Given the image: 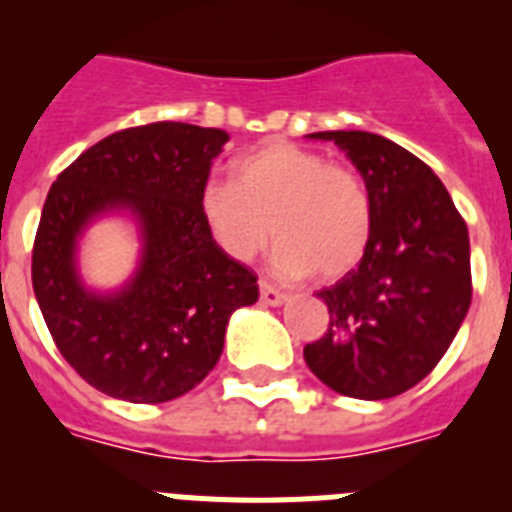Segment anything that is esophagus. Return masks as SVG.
Here are the masks:
<instances>
[{
	"mask_svg": "<svg viewBox=\"0 0 512 512\" xmlns=\"http://www.w3.org/2000/svg\"><path fill=\"white\" fill-rule=\"evenodd\" d=\"M259 292H261V302H264V305L277 307L287 300V295H284V292H279V289L269 282H259Z\"/></svg>",
	"mask_w": 512,
	"mask_h": 512,
	"instance_id": "obj_1",
	"label": "esophagus"
}]
</instances>
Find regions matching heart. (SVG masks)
<instances>
[{
  "mask_svg": "<svg viewBox=\"0 0 512 512\" xmlns=\"http://www.w3.org/2000/svg\"><path fill=\"white\" fill-rule=\"evenodd\" d=\"M233 182L200 192V217L215 246L251 261L277 238L274 266L284 277H346L372 241V194L354 166L289 140H269L230 164Z\"/></svg>",
  "mask_w": 512,
  "mask_h": 512,
  "instance_id": "b5f03b06",
  "label": "heart"
}]
</instances>
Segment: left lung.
Instances as JSON below:
<instances>
[{
  "label": "left lung",
  "mask_w": 512,
  "mask_h": 512,
  "mask_svg": "<svg viewBox=\"0 0 512 512\" xmlns=\"http://www.w3.org/2000/svg\"><path fill=\"white\" fill-rule=\"evenodd\" d=\"M372 194V241L354 271L318 292L330 323L305 346L338 395L387 400L433 372L472 302L469 233L431 166L364 130H325Z\"/></svg>",
  "instance_id": "left-lung-1"
}]
</instances>
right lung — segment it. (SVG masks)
Instances as JSON below:
<instances>
[{
    "label": "right lung",
    "mask_w": 512,
    "mask_h": 512,
    "mask_svg": "<svg viewBox=\"0 0 512 512\" xmlns=\"http://www.w3.org/2000/svg\"><path fill=\"white\" fill-rule=\"evenodd\" d=\"M225 130L151 122L117 130L58 174L33 243V289L61 356L84 382L128 402H169L212 372L233 310L259 300L256 274L228 259L200 217ZM128 206L144 261L115 296L75 277V238L94 214Z\"/></svg>",
    "instance_id": "obj_1"
}]
</instances>
